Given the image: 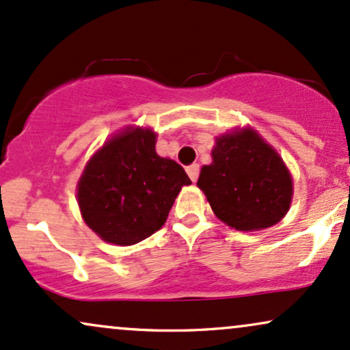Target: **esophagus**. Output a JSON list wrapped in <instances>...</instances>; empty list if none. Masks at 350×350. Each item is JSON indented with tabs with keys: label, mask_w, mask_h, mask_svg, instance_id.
I'll use <instances>...</instances> for the list:
<instances>
[{
	"label": "esophagus",
	"mask_w": 350,
	"mask_h": 350,
	"mask_svg": "<svg viewBox=\"0 0 350 350\" xmlns=\"http://www.w3.org/2000/svg\"><path fill=\"white\" fill-rule=\"evenodd\" d=\"M187 174L189 178H191V182H196L198 175H200V165H198V163H191V165H188Z\"/></svg>",
	"instance_id": "esophagus-1"
}]
</instances>
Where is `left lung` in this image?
<instances>
[{
  "mask_svg": "<svg viewBox=\"0 0 350 350\" xmlns=\"http://www.w3.org/2000/svg\"><path fill=\"white\" fill-rule=\"evenodd\" d=\"M213 163L202 165L198 187L214 214L240 232L278 224L291 208L294 183L280 155L252 128L215 139Z\"/></svg>",
  "mask_w": 350,
  "mask_h": 350,
  "instance_id": "1",
  "label": "left lung"
}]
</instances>
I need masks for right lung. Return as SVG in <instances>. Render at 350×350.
I'll use <instances>...</instances> for the list:
<instances>
[{
  "label": "right lung",
  "instance_id": "1",
  "mask_svg": "<svg viewBox=\"0 0 350 350\" xmlns=\"http://www.w3.org/2000/svg\"><path fill=\"white\" fill-rule=\"evenodd\" d=\"M155 133L128 126L90 157L79 182L84 222L109 243L135 245L165 224L187 172L155 152Z\"/></svg>",
  "mask_w": 350,
  "mask_h": 350
}]
</instances>
